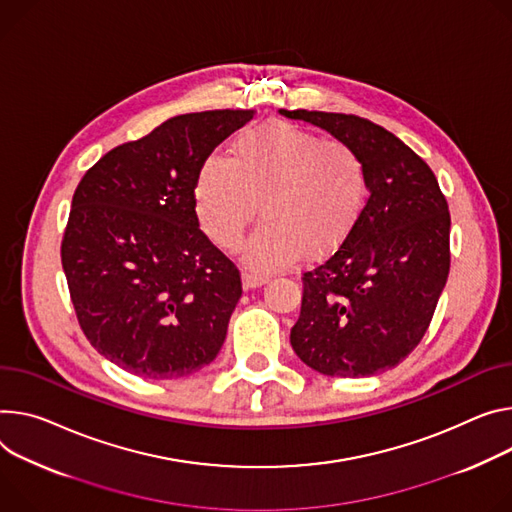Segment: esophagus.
Segmentation results:
<instances>
[{"mask_svg": "<svg viewBox=\"0 0 512 512\" xmlns=\"http://www.w3.org/2000/svg\"><path fill=\"white\" fill-rule=\"evenodd\" d=\"M265 282H267V277H265V275L255 273V271H249V269H245V271H243V286H245L247 290H251V288H259V286H263Z\"/></svg>", "mask_w": 512, "mask_h": 512, "instance_id": "esophagus-1", "label": "esophagus"}]
</instances>
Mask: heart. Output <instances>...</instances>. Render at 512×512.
Wrapping results in <instances>:
<instances>
[{"label":"heart","mask_w":512,"mask_h":512,"mask_svg":"<svg viewBox=\"0 0 512 512\" xmlns=\"http://www.w3.org/2000/svg\"><path fill=\"white\" fill-rule=\"evenodd\" d=\"M230 159L210 155L194 181V210L204 235L237 249L261 204L265 218L247 241L249 267L269 273L300 253L322 259L355 230L369 196V173L357 149L290 122L241 132Z\"/></svg>","instance_id":"1"}]
</instances>
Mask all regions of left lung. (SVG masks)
Returning <instances> with one entry per match:
<instances>
[{
	"instance_id": "obj_1",
	"label": "left lung",
	"mask_w": 512,
	"mask_h": 512,
	"mask_svg": "<svg viewBox=\"0 0 512 512\" xmlns=\"http://www.w3.org/2000/svg\"><path fill=\"white\" fill-rule=\"evenodd\" d=\"M359 151L369 196L351 237L302 275L290 333L296 355L333 378H367L404 361L425 337L449 275V206L431 167L367 118L280 110Z\"/></svg>"
}]
</instances>
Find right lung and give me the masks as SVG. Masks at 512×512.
<instances>
[{
	"instance_id": "add662e5",
	"label": "right lung",
	"mask_w": 512,
	"mask_h": 512,
	"mask_svg": "<svg viewBox=\"0 0 512 512\" xmlns=\"http://www.w3.org/2000/svg\"><path fill=\"white\" fill-rule=\"evenodd\" d=\"M255 110L165 120L87 169L61 263L79 327L100 355L151 380L190 376L220 351L241 273L200 230L194 181Z\"/></svg>"
}]
</instances>
